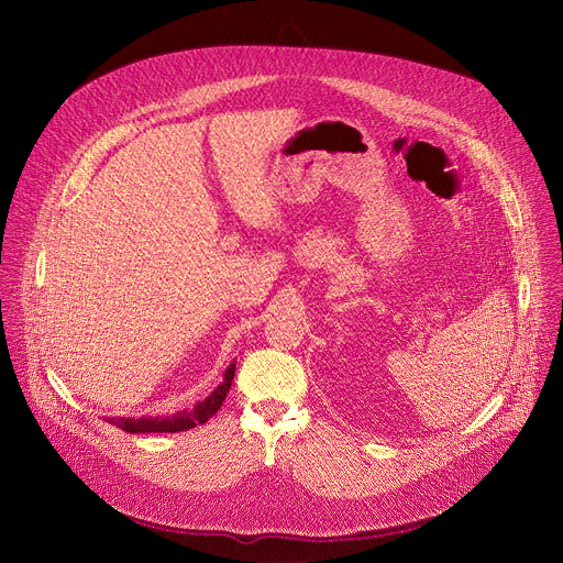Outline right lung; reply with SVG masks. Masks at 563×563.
<instances>
[{
	"label": "right lung",
	"instance_id": "add662e5",
	"mask_svg": "<svg viewBox=\"0 0 563 563\" xmlns=\"http://www.w3.org/2000/svg\"><path fill=\"white\" fill-rule=\"evenodd\" d=\"M235 375V363H231L224 372V379L202 399L196 401V406L191 410H181L175 415H157V417H109L107 421L122 428L124 432L137 434V432H184L189 428H196L200 423H205L209 417H213L218 412V408L222 406L231 382Z\"/></svg>",
	"mask_w": 563,
	"mask_h": 563
}]
</instances>
